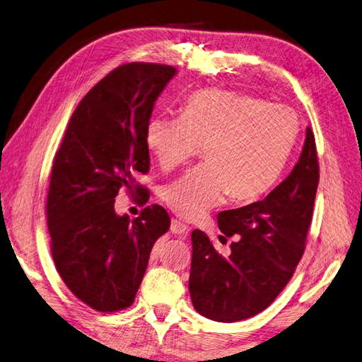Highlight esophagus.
Listing matches in <instances>:
<instances>
[{
	"instance_id": "esophagus-1",
	"label": "esophagus",
	"mask_w": 362,
	"mask_h": 362,
	"mask_svg": "<svg viewBox=\"0 0 362 362\" xmlns=\"http://www.w3.org/2000/svg\"><path fill=\"white\" fill-rule=\"evenodd\" d=\"M170 231H172L173 234H178V235L186 234V233H187V226L184 225L182 222H180V220L173 218V220H172V225H170Z\"/></svg>"
}]
</instances>
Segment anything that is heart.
Returning a JSON list of instances; mask_svg holds the SVG:
<instances>
[{"instance_id":"1","label":"heart","mask_w":362,"mask_h":362,"mask_svg":"<svg viewBox=\"0 0 362 362\" xmlns=\"http://www.w3.org/2000/svg\"><path fill=\"white\" fill-rule=\"evenodd\" d=\"M300 134L295 110L252 95L202 88L181 106V117H151L145 145L170 170L204 145V164L165 184L160 198L194 220L222 203H253L275 186Z\"/></svg>"}]
</instances>
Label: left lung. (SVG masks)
Wrapping results in <instances>:
<instances>
[{"label": "left lung", "instance_id": "obj_1", "mask_svg": "<svg viewBox=\"0 0 362 362\" xmlns=\"http://www.w3.org/2000/svg\"><path fill=\"white\" fill-rule=\"evenodd\" d=\"M319 186L314 132L289 176L261 202L218 212V228L231 242L223 257L200 230L192 231L189 292L197 313L238 322L274 303L305 253Z\"/></svg>", "mask_w": 362, "mask_h": 362}]
</instances>
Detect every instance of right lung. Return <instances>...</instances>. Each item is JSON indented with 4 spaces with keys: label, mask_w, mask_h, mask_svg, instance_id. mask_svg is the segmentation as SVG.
<instances>
[{
    "label": "right lung",
    "mask_w": 362,
    "mask_h": 362,
    "mask_svg": "<svg viewBox=\"0 0 362 362\" xmlns=\"http://www.w3.org/2000/svg\"><path fill=\"white\" fill-rule=\"evenodd\" d=\"M176 73L172 65L129 62L81 100L53 160L47 197L49 245L65 286L100 313L132 305L151 248L170 226L159 204L131 220L115 214L122 189L150 192L134 175L150 170L145 128L154 101Z\"/></svg>",
    "instance_id": "obj_1"
}]
</instances>
